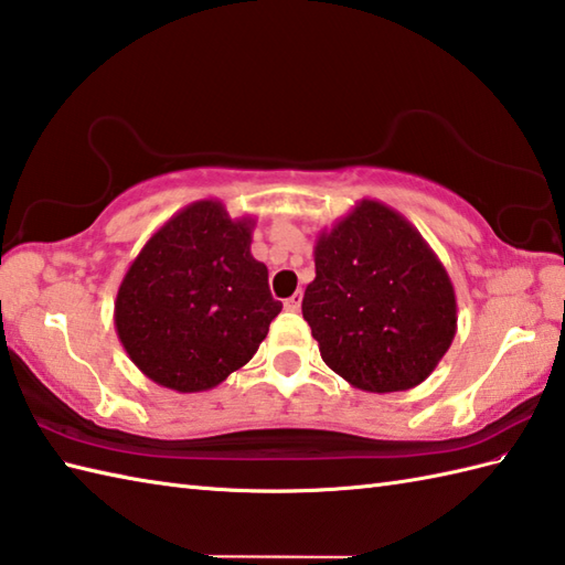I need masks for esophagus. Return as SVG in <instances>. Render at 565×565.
<instances>
[{"mask_svg":"<svg viewBox=\"0 0 565 565\" xmlns=\"http://www.w3.org/2000/svg\"><path fill=\"white\" fill-rule=\"evenodd\" d=\"M301 301H303L301 291H296L291 298H286V301H284V308H286V310H298V308H301Z\"/></svg>","mask_w":565,"mask_h":565,"instance_id":"34e87169","label":"esophagus"}]
</instances>
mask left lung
<instances>
[{"instance_id":"1","label":"left lung","mask_w":565,"mask_h":565,"mask_svg":"<svg viewBox=\"0 0 565 565\" xmlns=\"http://www.w3.org/2000/svg\"><path fill=\"white\" fill-rule=\"evenodd\" d=\"M303 318L334 374L366 393L423 383L456 334V294L417 227L362 199L316 239Z\"/></svg>"}]
</instances>
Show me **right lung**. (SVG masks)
I'll list each match as a JSON object with an SVG mask.
<instances>
[{
  "label": "right lung",
  "instance_id": "add662e5",
  "mask_svg": "<svg viewBox=\"0 0 565 565\" xmlns=\"http://www.w3.org/2000/svg\"><path fill=\"white\" fill-rule=\"evenodd\" d=\"M255 218L218 199L189 203L152 233L118 286L114 326L126 354L162 388H215L245 366L281 303L252 257Z\"/></svg>",
  "mask_w": 565,
  "mask_h": 565
}]
</instances>
